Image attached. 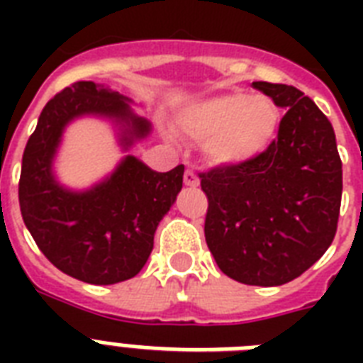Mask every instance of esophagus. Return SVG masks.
Instances as JSON below:
<instances>
[{
  "mask_svg": "<svg viewBox=\"0 0 363 363\" xmlns=\"http://www.w3.org/2000/svg\"><path fill=\"white\" fill-rule=\"evenodd\" d=\"M184 184H186V186H190V188L199 186L198 175H196V173H194L192 169H188L186 173H184Z\"/></svg>",
  "mask_w": 363,
  "mask_h": 363,
  "instance_id": "1",
  "label": "esophagus"
}]
</instances>
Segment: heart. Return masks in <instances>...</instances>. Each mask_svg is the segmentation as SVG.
I'll use <instances>...</instances> for the list:
<instances>
[{"mask_svg":"<svg viewBox=\"0 0 363 363\" xmlns=\"http://www.w3.org/2000/svg\"><path fill=\"white\" fill-rule=\"evenodd\" d=\"M281 122L275 101L267 96L226 92L201 99L179 115L184 135L203 143L215 165H242L259 158L273 145Z\"/></svg>","mask_w":363,"mask_h":363,"instance_id":"1","label":"heart"}]
</instances>
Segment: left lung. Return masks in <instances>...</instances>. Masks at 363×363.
Wrapping results in <instances>:
<instances>
[{
  "label": "left lung",
  "mask_w": 363,
  "mask_h": 363,
  "mask_svg": "<svg viewBox=\"0 0 363 363\" xmlns=\"http://www.w3.org/2000/svg\"><path fill=\"white\" fill-rule=\"evenodd\" d=\"M252 86L286 111L259 158L201 175L209 198L205 241L224 275L281 286L328 250L337 230L343 169L324 113L298 88Z\"/></svg>",
  "instance_id": "1"
}]
</instances>
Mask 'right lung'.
Wrapping results in <instances>:
<instances>
[{
    "instance_id": "add662e5",
    "label": "right lung",
    "mask_w": 363,
    "mask_h": 363,
    "mask_svg": "<svg viewBox=\"0 0 363 363\" xmlns=\"http://www.w3.org/2000/svg\"><path fill=\"white\" fill-rule=\"evenodd\" d=\"M133 99L92 81L75 82L43 109L22 156V218L41 252L65 275L88 284H116L147 264L154 233L182 188L184 165L167 173L130 154L152 133ZM81 118L107 121L125 152L109 176L86 189L57 179L55 158L67 125Z\"/></svg>"
}]
</instances>
